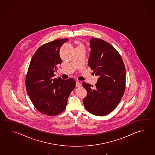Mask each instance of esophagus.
<instances>
[{
    "instance_id": "esophagus-1",
    "label": "esophagus",
    "mask_w": 155,
    "mask_h": 155,
    "mask_svg": "<svg viewBox=\"0 0 155 155\" xmlns=\"http://www.w3.org/2000/svg\"><path fill=\"white\" fill-rule=\"evenodd\" d=\"M81 86V83H79L78 81H77L76 83V87H79Z\"/></svg>"
}]
</instances>
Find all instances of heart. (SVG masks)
Returning <instances> with one entry per match:
<instances>
[{
    "instance_id": "b5f03b06",
    "label": "heart",
    "mask_w": 155,
    "mask_h": 155,
    "mask_svg": "<svg viewBox=\"0 0 155 155\" xmlns=\"http://www.w3.org/2000/svg\"><path fill=\"white\" fill-rule=\"evenodd\" d=\"M77 48H80V47H82V48H84L83 47V46L81 45V43H79V42H77Z\"/></svg>"
}]
</instances>
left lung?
Instances as JSON below:
<instances>
[{"mask_svg": "<svg viewBox=\"0 0 155 155\" xmlns=\"http://www.w3.org/2000/svg\"><path fill=\"white\" fill-rule=\"evenodd\" d=\"M89 44L88 65L98 78L94 88L83 82L87 91L83 101L87 111L102 117L111 113L121 100L125 91L126 70L120 55L110 44L94 38Z\"/></svg>", "mask_w": 155, "mask_h": 155, "instance_id": "8db88e82", "label": "left lung"}]
</instances>
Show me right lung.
Wrapping results in <instances>:
<instances>
[{
  "label": "right lung",
  "instance_id": "obj_1",
  "mask_svg": "<svg viewBox=\"0 0 155 155\" xmlns=\"http://www.w3.org/2000/svg\"><path fill=\"white\" fill-rule=\"evenodd\" d=\"M68 40L58 39L38 48L31 59L26 76V89L34 106L48 116H54L65 110L68 96L76 85L74 79L54 77L57 66L61 63L60 47Z\"/></svg>",
  "mask_w": 155,
  "mask_h": 155
}]
</instances>
